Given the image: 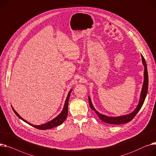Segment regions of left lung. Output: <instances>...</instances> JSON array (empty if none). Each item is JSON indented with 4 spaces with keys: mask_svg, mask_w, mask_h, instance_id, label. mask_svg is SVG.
<instances>
[{
    "mask_svg": "<svg viewBox=\"0 0 156 156\" xmlns=\"http://www.w3.org/2000/svg\"><path fill=\"white\" fill-rule=\"evenodd\" d=\"M142 57V61L143 65L144 66V83H143V86L141 91V94H140V101L139 102V104L137 107H136V109L132 112L130 114H127L126 115H122V116H119V117H109V116H106L103 114H101L99 113L96 110L94 109V107H93L92 104L91 100L90 98L89 97V102L90 108L95 112V113L97 114L98 117L102 120V121L105 123H108L111 124H125L127 122H130L131 120H133L136 115L138 113V112L140 111V108L142 107L144 102L145 101L146 95L147 93V89H148V73H147V66L146 63V61L144 58L141 55Z\"/></svg>",
    "mask_w": 156,
    "mask_h": 156,
    "instance_id": "8db88e82",
    "label": "left lung"
}]
</instances>
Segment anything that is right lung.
Returning a JSON list of instances; mask_svg holds the SVG:
<instances>
[{"instance_id": "right-lung-1", "label": "right lung", "mask_w": 156, "mask_h": 156, "mask_svg": "<svg viewBox=\"0 0 156 156\" xmlns=\"http://www.w3.org/2000/svg\"><path fill=\"white\" fill-rule=\"evenodd\" d=\"M72 91V89L69 91L68 95L67 97V99L65 101V104H64V109L62 111V112L57 117H56L55 118H54L52 121H49V122L45 123L44 124L42 125H40V126H35V125H32L31 124H30L29 122H27L26 121H25L24 119L23 118H22L17 113V112L14 109L13 107H12V110L14 111V113L17 115L18 117H19L20 119H22V121H23L24 122H26V123L29 124V125L32 126V127L38 129H41V130H46V129H52L55 126H59L61 125V124H62L64 122V121L66 119L67 116V114H68V102H69V98H70V92Z\"/></svg>"}]
</instances>
